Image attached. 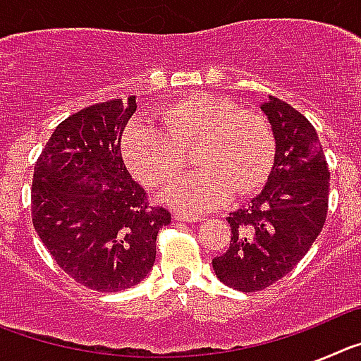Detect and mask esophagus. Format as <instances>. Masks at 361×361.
Returning a JSON list of instances; mask_svg holds the SVG:
<instances>
[{"label":"esophagus","instance_id":"34e87169","mask_svg":"<svg viewBox=\"0 0 361 361\" xmlns=\"http://www.w3.org/2000/svg\"><path fill=\"white\" fill-rule=\"evenodd\" d=\"M173 219L178 220V222H199V220H202V219H200V216L186 215V213H175Z\"/></svg>","mask_w":361,"mask_h":361}]
</instances>
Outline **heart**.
<instances>
[{
	"label": "heart",
	"instance_id": "b5f03b06",
	"mask_svg": "<svg viewBox=\"0 0 361 361\" xmlns=\"http://www.w3.org/2000/svg\"><path fill=\"white\" fill-rule=\"evenodd\" d=\"M159 126L135 121L123 137V153L132 173L145 186L157 188L184 164L199 171L173 178L162 199L175 208L202 212L235 195H247L269 175L275 139L269 124L253 111L238 110L233 101L195 94L157 111Z\"/></svg>",
	"mask_w": 361,
	"mask_h": 361
}]
</instances>
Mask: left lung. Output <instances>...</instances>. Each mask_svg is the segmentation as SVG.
Segmentation results:
<instances>
[{
  "label": "left lung",
  "mask_w": 361,
  "mask_h": 361,
  "mask_svg": "<svg viewBox=\"0 0 361 361\" xmlns=\"http://www.w3.org/2000/svg\"><path fill=\"white\" fill-rule=\"evenodd\" d=\"M276 141L267 184L229 213L231 240L212 260L216 279L242 293L269 288L305 257L329 209V166L317 130L298 110L269 95L260 104Z\"/></svg>",
  "instance_id": "8db88e82"
}]
</instances>
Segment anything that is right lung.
I'll return each instance as SVG.
<instances>
[{
    "label": "right lung",
    "instance_id": "1",
    "mask_svg": "<svg viewBox=\"0 0 361 361\" xmlns=\"http://www.w3.org/2000/svg\"><path fill=\"white\" fill-rule=\"evenodd\" d=\"M137 104L111 99L66 117L34 166L32 224L70 279L99 293L141 282L171 213L149 204L121 153Z\"/></svg>",
    "mask_w": 361,
    "mask_h": 361
}]
</instances>
